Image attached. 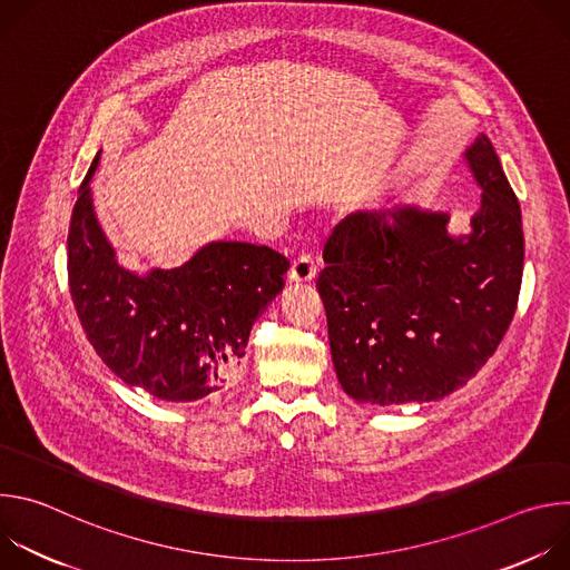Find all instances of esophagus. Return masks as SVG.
Wrapping results in <instances>:
<instances>
[{
	"instance_id": "1",
	"label": "esophagus",
	"mask_w": 570,
	"mask_h": 570,
	"mask_svg": "<svg viewBox=\"0 0 570 570\" xmlns=\"http://www.w3.org/2000/svg\"><path fill=\"white\" fill-rule=\"evenodd\" d=\"M315 273H317V268H315L313 257H311V255H299V257L293 262L291 271H288V279H291L293 284H306V282H311V279L315 277Z\"/></svg>"
}]
</instances>
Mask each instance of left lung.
<instances>
[{
	"instance_id": "left-lung-1",
	"label": "left lung",
	"mask_w": 570,
	"mask_h": 570,
	"mask_svg": "<svg viewBox=\"0 0 570 570\" xmlns=\"http://www.w3.org/2000/svg\"><path fill=\"white\" fill-rule=\"evenodd\" d=\"M464 161L482 191L466 234H451L449 212L396 203L345 216L324 246L315 286L338 381L358 403L438 401L478 374L510 327L521 207L487 135Z\"/></svg>"
}]
</instances>
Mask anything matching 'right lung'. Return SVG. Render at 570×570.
Masks as SVG:
<instances>
[{
  "label": "right lung",
  "mask_w": 570,
  "mask_h": 570,
  "mask_svg": "<svg viewBox=\"0 0 570 570\" xmlns=\"http://www.w3.org/2000/svg\"><path fill=\"white\" fill-rule=\"evenodd\" d=\"M99 157L67 236L69 293L83 332L126 385L174 403L212 399L234 383L253 324L282 293L291 264L266 246L212 240L178 268L128 271L95 214Z\"/></svg>",
  "instance_id": "1"
}]
</instances>
